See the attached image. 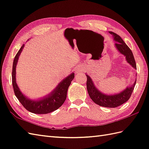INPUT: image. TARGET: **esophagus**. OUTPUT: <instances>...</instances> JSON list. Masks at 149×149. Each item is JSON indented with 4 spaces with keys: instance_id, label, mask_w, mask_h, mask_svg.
<instances>
[{
    "instance_id": "1",
    "label": "esophagus",
    "mask_w": 149,
    "mask_h": 149,
    "mask_svg": "<svg viewBox=\"0 0 149 149\" xmlns=\"http://www.w3.org/2000/svg\"><path fill=\"white\" fill-rule=\"evenodd\" d=\"M78 72H81V71H83V68H79V69H78Z\"/></svg>"
}]
</instances>
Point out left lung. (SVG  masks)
<instances>
[{
  "label": "left lung",
  "mask_w": 149,
  "mask_h": 149,
  "mask_svg": "<svg viewBox=\"0 0 149 149\" xmlns=\"http://www.w3.org/2000/svg\"><path fill=\"white\" fill-rule=\"evenodd\" d=\"M109 33L112 35L113 40L115 42V47L118 51L125 57L126 62L130 66L135 70H136V63L132 50L119 35L112 31H109ZM86 75L87 78L86 88L90 97L93 101V102L105 107H116L127 102L131 97L134 87L136 84L135 79V82L132 85L127 86L126 88L123 89L122 91L113 94H106L98 89L95 85V83L89 75L86 74Z\"/></svg>",
  "instance_id": "obj_1"
}]
</instances>
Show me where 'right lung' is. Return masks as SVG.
I'll return each mask as SVG.
<instances>
[{
	"label": "right lung",
	"mask_w": 149,
	"mask_h": 149,
	"mask_svg": "<svg viewBox=\"0 0 149 149\" xmlns=\"http://www.w3.org/2000/svg\"><path fill=\"white\" fill-rule=\"evenodd\" d=\"M24 47V44L21 47L13 61L12 80L14 93L21 104L28 111L38 114L50 113L59 108L66 100L68 90L74 78V73L72 72L69 74L47 95L37 99H30L21 91L16 82V66L19 56Z\"/></svg>",
	"instance_id": "1"
}]
</instances>
